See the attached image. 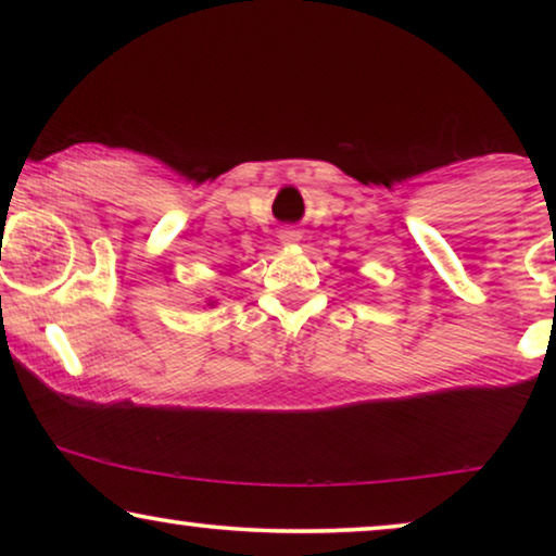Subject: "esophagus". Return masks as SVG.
<instances>
[{"label": "esophagus", "mask_w": 556, "mask_h": 556, "mask_svg": "<svg viewBox=\"0 0 556 556\" xmlns=\"http://www.w3.org/2000/svg\"><path fill=\"white\" fill-rule=\"evenodd\" d=\"M278 238H280V242H286V245H293V242L301 240V232L295 230V227H283Z\"/></svg>", "instance_id": "obj_1"}]
</instances>
